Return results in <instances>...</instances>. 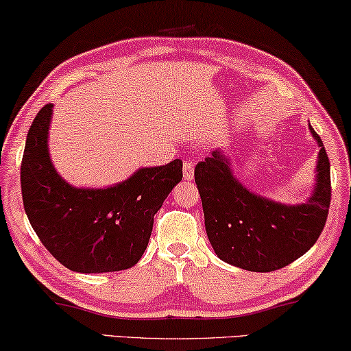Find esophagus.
Instances as JSON below:
<instances>
[{
  "instance_id": "1",
  "label": "esophagus",
  "mask_w": 351,
  "mask_h": 351,
  "mask_svg": "<svg viewBox=\"0 0 351 351\" xmlns=\"http://www.w3.org/2000/svg\"><path fill=\"white\" fill-rule=\"evenodd\" d=\"M182 178H184L186 181L193 180V164L192 162L186 160L184 164H182Z\"/></svg>"
}]
</instances>
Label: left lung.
Listing matches in <instances>:
<instances>
[{"label":"left lung","instance_id":"1","mask_svg":"<svg viewBox=\"0 0 351 351\" xmlns=\"http://www.w3.org/2000/svg\"><path fill=\"white\" fill-rule=\"evenodd\" d=\"M320 148L315 186L304 203L287 205L247 189L233 173L226 149H214L195 167L205 228L222 261L245 271L269 273L302 257L320 237L331 202L329 159L322 138L309 123Z\"/></svg>","mask_w":351,"mask_h":351}]
</instances>
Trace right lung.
Instances as JSON below:
<instances>
[{"mask_svg": "<svg viewBox=\"0 0 351 351\" xmlns=\"http://www.w3.org/2000/svg\"><path fill=\"white\" fill-rule=\"evenodd\" d=\"M53 104L36 114L20 169L25 213L45 249L75 273L132 268L153 232L154 214L182 180V162L142 167L118 184L94 189L67 182L50 159Z\"/></svg>", "mask_w": 351, "mask_h": 351, "instance_id": "1", "label": "right lung"}]
</instances>
